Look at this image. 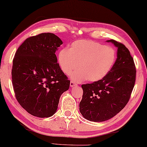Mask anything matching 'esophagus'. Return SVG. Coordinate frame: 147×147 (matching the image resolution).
I'll return each mask as SVG.
<instances>
[{"label": "esophagus", "instance_id": "esophagus-1", "mask_svg": "<svg viewBox=\"0 0 147 147\" xmlns=\"http://www.w3.org/2000/svg\"><path fill=\"white\" fill-rule=\"evenodd\" d=\"M77 85V84L76 83L74 82V81H70V87H74V86H76Z\"/></svg>", "mask_w": 147, "mask_h": 147}]
</instances>
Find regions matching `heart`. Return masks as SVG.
Returning <instances> with one entry per match:
<instances>
[{"label":"heart","mask_w":147,"mask_h":147,"mask_svg":"<svg viewBox=\"0 0 147 147\" xmlns=\"http://www.w3.org/2000/svg\"><path fill=\"white\" fill-rule=\"evenodd\" d=\"M116 58V51L112 47L94 40H79L71 44L69 50L62 49L58 60L62 71L67 75L78 67V64L80 69L71 74L74 80L95 82L110 73Z\"/></svg>","instance_id":"b5f03b06"}]
</instances>
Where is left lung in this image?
Wrapping results in <instances>:
<instances>
[{
  "instance_id": "8db88e82",
  "label": "left lung",
  "mask_w": 147,
  "mask_h": 147,
  "mask_svg": "<svg viewBox=\"0 0 147 147\" xmlns=\"http://www.w3.org/2000/svg\"><path fill=\"white\" fill-rule=\"evenodd\" d=\"M118 48L112 70L102 80L81 85L83 94L80 103L81 114L89 121L108 120L127 105L134 89L136 68L134 58L123 44L108 40Z\"/></svg>"
}]
</instances>
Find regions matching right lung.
<instances>
[{"instance_id": "1", "label": "right lung", "mask_w": 147, "mask_h": 147, "mask_svg": "<svg viewBox=\"0 0 147 147\" xmlns=\"http://www.w3.org/2000/svg\"><path fill=\"white\" fill-rule=\"evenodd\" d=\"M62 44L58 36L40 33L26 39L13 59L12 85L18 102L29 114L48 118L58 108L70 81L62 71L55 52Z\"/></svg>"}]
</instances>
